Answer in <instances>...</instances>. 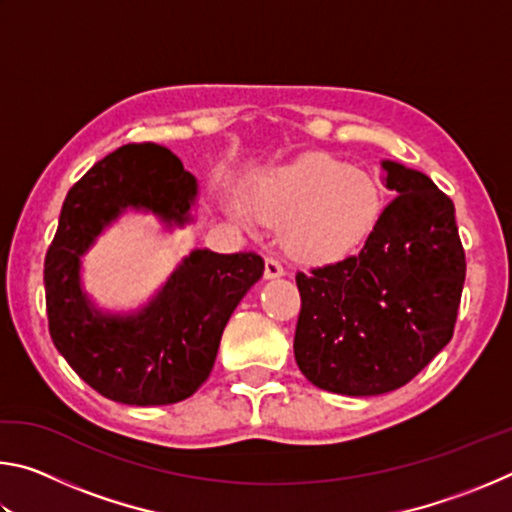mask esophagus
<instances>
[{
    "instance_id": "obj_1",
    "label": "esophagus",
    "mask_w": 512,
    "mask_h": 512,
    "mask_svg": "<svg viewBox=\"0 0 512 512\" xmlns=\"http://www.w3.org/2000/svg\"><path fill=\"white\" fill-rule=\"evenodd\" d=\"M282 275H284V266L277 262L275 257H266V262H264L266 280H275V277H282Z\"/></svg>"
}]
</instances>
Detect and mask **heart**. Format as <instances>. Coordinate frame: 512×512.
I'll list each match as a JSON object with an SVG mask.
<instances>
[{"instance_id": "heart-1", "label": "heart", "mask_w": 512, "mask_h": 512, "mask_svg": "<svg viewBox=\"0 0 512 512\" xmlns=\"http://www.w3.org/2000/svg\"><path fill=\"white\" fill-rule=\"evenodd\" d=\"M230 210L241 221L255 216L280 223L277 239L296 262L327 264L354 253L375 232L384 201L368 171L332 155L305 153L264 171L246 203L232 198Z\"/></svg>"}]
</instances>
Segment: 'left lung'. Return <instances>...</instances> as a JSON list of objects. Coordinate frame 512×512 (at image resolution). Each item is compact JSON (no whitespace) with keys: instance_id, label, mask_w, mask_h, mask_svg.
Here are the masks:
<instances>
[{"instance_id":"obj_1","label":"left lung","mask_w":512,"mask_h":512,"mask_svg":"<svg viewBox=\"0 0 512 512\" xmlns=\"http://www.w3.org/2000/svg\"><path fill=\"white\" fill-rule=\"evenodd\" d=\"M395 198L361 253L298 273L296 363L329 393L368 397L411 381L452 341L465 282L452 198L381 160Z\"/></svg>"}]
</instances>
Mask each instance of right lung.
Wrapping results in <instances>:
<instances>
[{
    "mask_svg": "<svg viewBox=\"0 0 512 512\" xmlns=\"http://www.w3.org/2000/svg\"><path fill=\"white\" fill-rule=\"evenodd\" d=\"M198 180L160 144L106 155L67 192L45 257L49 334L85 384L112 402L176 404L210 377L232 311L262 277L255 253L196 248L135 311L101 309L83 289V257L126 212L158 216L167 230L194 221Z\"/></svg>",
    "mask_w": 512,
    "mask_h": 512,
    "instance_id": "add662e5",
    "label": "right lung"
}]
</instances>
